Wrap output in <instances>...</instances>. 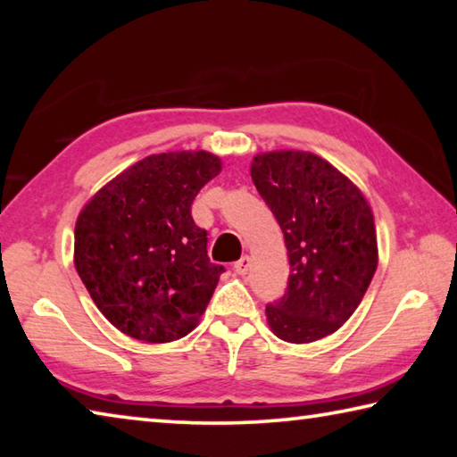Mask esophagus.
<instances>
[{
	"label": "esophagus",
	"mask_w": 457,
	"mask_h": 457,
	"mask_svg": "<svg viewBox=\"0 0 457 457\" xmlns=\"http://www.w3.org/2000/svg\"><path fill=\"white\" fill-rule=\"evenodd\" d=\"M250 264H252V260H250V256H242L239 258L236 264H234V270H236V274H239V276H244V274H247V270H250Z\"/></svg>",
	"instance_id": "34e87169"
}]
</instances>
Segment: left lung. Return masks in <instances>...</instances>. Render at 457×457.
Segmentation results:
<instances>
[{"instance_id": "obj_1", "label": "left lung", "mask_w": 457, "mask_h": 457, "mask_svg": "<svg viewBox=\"0 0 457 457\" xmlns=\"http://www.w3.org/2000/svg\"><path fill=\"white\" fill-rule=\"evenodd\" d=\"M250 173L290 260L288 290L266 306L268 324L286 343H314L351 319L373 280V212L357 185L314 153H260Z\"/></svg>"}]
</instances>
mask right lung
<instances>
[{
	"mask_svg": "<svg viewBox=\"0 0 457 457\" xmlns=\"http://www.w3.org/2000/svg\"><path fill=\"white\" fill-rule=\"evenodd\" d=\"M221 171L207 151L145 157L96 191L76 220L74 266L108 322L145 343H171L197 327L223 266L207 258V231L191 204Z\"/></svg>",
	"mask_w": 457,
	"mask_h": 457,
	"instance_id": "right-lung-1",
	"label": "right lung"
}]
</instances>
